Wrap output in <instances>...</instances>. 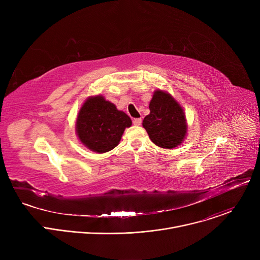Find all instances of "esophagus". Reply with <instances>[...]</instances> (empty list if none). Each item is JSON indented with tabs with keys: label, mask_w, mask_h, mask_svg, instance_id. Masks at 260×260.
<instances>
[{
	"label": "esophagus",
	"mask_w": 260,
	"mask_h": 260,
	"mask_svg": "<svg viewBox=\"0 0 260 260\" xmlns=\"http://www.w3.org/2000/svg\"><path fill=\"white\" fill-rule=\"evenodd\" d=\"M133 123H134V125H141L142 119L141 118H135V119H133Z\"/></svg>",
	"instance_id": "1"
}]
</instances>
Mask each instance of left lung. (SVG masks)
I'll return each mask as SVG.
<instances>
[{"instance_id":"obj_1","label":"left lung","mask_w":260,"mask_h":260,"mask_svg":"<svg viewBox=\"0 0 260 260\" xmlns=\"http://www.w3.org/2000/svg\"><path fill=\"white\" fill-rule=\"evenodd\" d=\"M150 114L143 120V126L150 140L161 148L180 145L186 134V120L180 105L167 92L156 90L149 104Z\"/></svg>"}]
</instances>
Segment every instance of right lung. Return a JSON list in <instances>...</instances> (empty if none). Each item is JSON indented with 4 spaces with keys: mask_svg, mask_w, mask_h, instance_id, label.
I'll return each mask as SVG.
<instances>
[{
    "mask_svg": "<svg viewBox=\"0 0 260 260\" xmlns=\"http://www.w3.org/2000/svg\"><path fill=\"white\" fill-rule=\"evenodd\" d=\"M131 118L115 105L98 95L89 98L80 109L76 131L79 140L90 150L105 153L115 148Z\"/></svg>",
    "mask_w": 260,
    "mask_h": 260,
    "instance_id": "add662e5",
    "label": "right lung"
}]
</instances>
